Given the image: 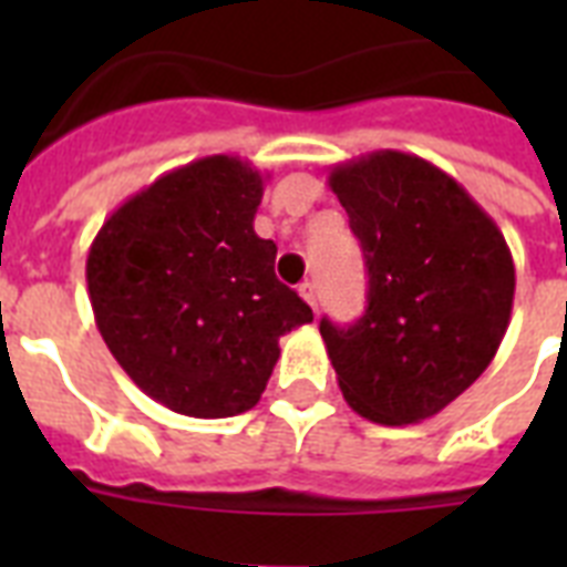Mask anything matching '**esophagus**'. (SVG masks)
Masks as SVG:
<instances>
[{
	"label": "esophagus",
	"mask_w": 567,
	"mask_h": 567,
	"mask_svg": "<svg viewBox=\"0 0 567 567\" xmlns=\"http://www.w3.org/2000/svg\"><path fill=\"white\" fill-rule=\"evenodd\" d=\"M300 297L309 302L311 309L318 311V288H315V282H302L300 285Z\"/></svg>",
	"instance_id": "obj_1"
}]
</instances>
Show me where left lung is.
<instances>
[{"label": "left lung", "mask_w": 567, "mask_h": 567, "mask_svg": "<svg viewBox=\"0 0 567 567\" xmlns=\"http://www.w3.org/2000/svg\"><path fill=\"white\" fill-rule=\"evenodd\" d=\"M368 267L353 327L320 320L353 412L405 426L439 414L492 364L512 318L515 261L497 223L453 176L379 150L329 173Z\"/></svg>", "instance_id": "8db88e82"}]
</instances>
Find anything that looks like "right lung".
I'll list each match as a JSON object with an SVG mask.
<instances>
[{
  "label": "right lung",
  "instance_id": "add662e5",
  "mask_svg": "<svg viewBox=\"0 0 567 567\" xmlns=\"http://www.w3.org/2000/svg\"><path fill=\"white\" fill-rule=\"evenodd\" d=\"M265 176L235 155L164 173L102 223L87 293L102 341L144 394L188 417L261 400L279 338L311 323L252 229Z\"/></svg>",
  "mask_w": 567,
  "mask_h": 567
}]
</instances>
